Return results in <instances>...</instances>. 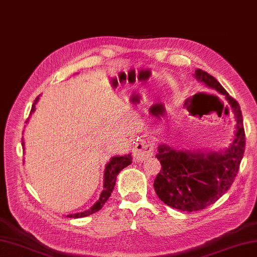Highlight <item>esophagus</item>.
Masks as SVG:
<instances>
[{
	"label": "esophagus",
	"instance_id": "1",
	"mask_svg": "<svg viewBox=\"0 0 257 257\" xmlns=\"http://www.w3.org/2000/svg\"><path fill=\"white\" fill-rule=\"evenodd\" d=\"M154 154V143L147 137H138L135 147V156L138 160H145Z\"/></svg>",
	"mask_w": 257,
	"mask_h": 257
}]
</instances>
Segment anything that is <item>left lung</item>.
Instances as JSON below:
<instances>
[{
  "mask_svg": "<svg viewBox=\"0 0 257 257\" xmlns=\"http://www.w3.org/2000/svg\"><path fill=\"white\" fill-rule=\"evenodd\" d=\"M194 77L225 96L235 116L234 139L228 148L219 152L176 150L167 145L158 147L157 159L161 170L154 188L159 199L180 211L194 212L214 203L230 189L241 165L245 150V132L238 102L212 75L196 69Z\"/></svg>",
  "mask_w": 257,
  "mask_h": 257,
  "instance_id": "left-lung-1",
  "label": "left lung"
}]
</instances>
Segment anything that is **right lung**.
I'll return each mask as SVG.
<instances>
[{
	"label": "right lung",
	"instance_id": "obj_1",
	"mask_svg": "<svg viewBox=\"0 0 257 257\" xmlns=\"http://www.w3.org/2000/svg\"><path fill=\"white\" fill-rule=\"evenodd\" d=\"M38 99H40V96L36 97L34 103H33L32 109H31V113L35 110V105H36ZM22 146L24 147L23 140H22ZM132 162H133V158L130 154L121 156V157L117 156V157L111 158L110 161L107 163L106 169H105V176H103V190L100 193L99 200H98L89 210L80 212V213H75V214H69L67 216L68 217H84V216H88L90 214H94V213H96L97 211H99L103 206V204L106 203L107 200L109 199V196L111 195L114 184H116L118 173L121 171L123 168L128 167Z\"/></svg>",
	"mask_w": 257,
	"mask_h": 257
}]
</instances>
